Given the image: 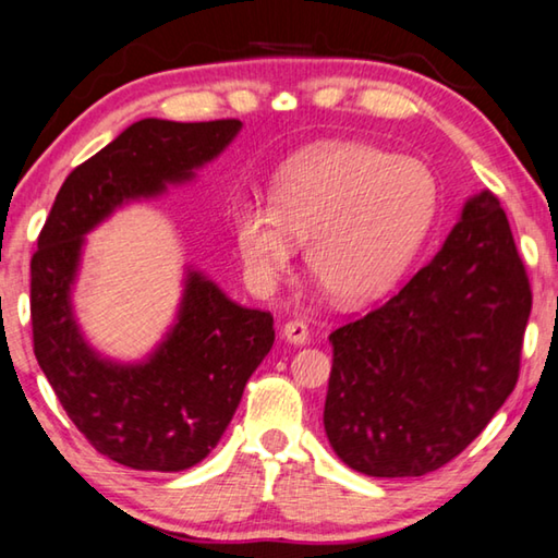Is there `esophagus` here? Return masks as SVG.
<instances>
[{"label": "esophagus", "mask_w": 558, "mask_h": 558, "mask_svg": "<svg viewBox=\"0 0 558 558\" xmlns=\"http://www.w3.org/2000/svg\"><path fill=\"white\" fill-rule=\"evenodd\" d=\"M282 337H286L290 344H307L310 329L305 323H300V319H290V323L282 325Z\"/></svg>", "instance_id": "esophagus-1"}]
</instances>
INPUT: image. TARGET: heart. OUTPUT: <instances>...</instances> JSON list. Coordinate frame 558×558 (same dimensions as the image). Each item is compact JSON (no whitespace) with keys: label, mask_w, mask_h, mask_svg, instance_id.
<instances>
[{"label":"heart","mask_w":558,"mask_h":558,"mask_svg":"<svg viewBox=\"0 0 558 558\" xmlns=\"http://www.w3.org/2000/svg\"><path fill=\"white\" fill-rule=\"evenodd\" d=\"M428 165L366 143H329L282 167L272 202L243 199L233 233L245 276L276 286L307 241V268L342 305L396 288L426 245L438 214Z\"/></svg>","instance_id":"1"}]
</instances>
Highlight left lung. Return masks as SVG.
I'll return each instance as SVG.
<instances>
[{
	"label": "left lung",
	"mask_w": 558,
	"mask_h": 558,
	"mask_svg": "<svg viewBox=\"0 0 558 558\" xmlns=\"http://www.w3.org/2000/svg\"><path fill=\"white\" fill-rule=\"evenodd\" d=\"M532 290L493 192L470 196L426 268L329 335L325 430L369 477H421L460 456L514 391Z\"/></svg>",
	"instance_id": "obj_1"
}]
</instances>
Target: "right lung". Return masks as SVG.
Segmentation results:
<instances>
[{
  "instance_id": "right-lung-1",
  "label": "right lung",
  "mask_w": 558,
  "mask_h": 558,
  "mask_svg": "<svg viewBox=\"0 0 558 558\" xmlns=\"http://www.w3.org/2000/svg\"><path fill=\"white\" fill-rule=\"evenodd\" d=\"M241 128V120L132 122L65 177L39 233L32 258L36 362L90 446L132 470L179 472L209 456L276 329L270 313L235 305L202 270L186 268L162 342L140 362L102 356L83 337L71 298L86 233L130 202L192 182Z\"/></svg>"
}]
</instances>
